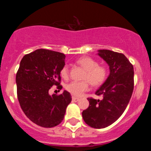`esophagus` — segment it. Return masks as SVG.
Instances as JSON below:
<instances>
[{
  "mask_svg": "<svg viewBox=\"0 0 151 151\" xmlns=\"http://www.w3.org/2000/svg\"><path fill=\"white\" fill-rule=\"evenodd\" d=\"M72 99H73V101H74V102H78V101H79V98L76 97H72Z\"/></svg>",
  "mask_w": 151,
  "mask_h": 151,
  "instance_id": "obj_1",
  "label": "esophagus"
}]
</instances>
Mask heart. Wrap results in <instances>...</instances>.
<instances>
[{"label":"heart","mask_w":151,"mask_h":151,"mask_svg":"<svg viewBox=\"0 0 151 151\" xmlns=\"http://www.w3.org/2000/svg\"><path fill=\"white\" fill-rule=\"evenodd\" d=\"M76 63L85 70L83 79L85 80L82 82H71L66 85V91L73 95L77 97L81 96L84 92L88 90L89 83L94 87H97L102 85L106 79L107 69L104 66L98 65V63L91 57H80L76 60ZM60 74L63 78L67 79L69 78L68 66H63Z\"/></svg>","instance_id":"b5f03b06"}]
</instances>
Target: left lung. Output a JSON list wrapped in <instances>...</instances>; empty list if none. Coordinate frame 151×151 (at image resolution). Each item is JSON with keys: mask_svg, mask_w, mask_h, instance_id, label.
Here are the masks:
<instances>
[{"mask_svg": "<svg viewBox=\"0 0 151 151\" xmlns=\"http://www.w3.org/2000/svg\"><path fill=\"white\" fill-rule=\"evenodd\" d=\"M109 66L110 74L96 91L102 100L88 98L89 106L82 112L85 123L94 129L106 128L121 116L134 89V69L124 54L109 50H97Z\"/></svg>", "mask_w": 151, "mask_h": 151, "instance_id": "1", "label": "left lung"}]
</instances>
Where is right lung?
Wrapping results in <instances>:
<instances>
[{"label":"right lung","instance_id":"1","mask_svg":"<svg viewBox=\"0 0 151 151\" xmlns=\"http://www.w3.org/2000/svg\"><path fill=\"white\" fill-rule=\"evenodd\" d=\"M65 54L38 49L22 57L16 76L17 97L22 111L32 122L41 127L51 128L63 121L72 101L69 92L49 94L53 85L60 81Z\"/></svg>","mask_w":151,"mask_h":151}]
</instances>
